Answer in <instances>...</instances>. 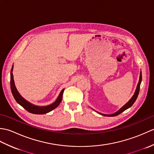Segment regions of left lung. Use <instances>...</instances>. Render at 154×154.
I'll return each instance as SVG.
<instances>
[{"label": "left lung", "instance_id": "1", "mask_svg": "<svg viewBox=\"0 0 154 154\" xmlns=\"http://www.w3.org/2000/svg\"><path fill=\"white\" fill-rule=\"evenodd\" d=\"M141 82H142V72H140V79H139V82L138 83V85H137V87H136V91L134 94V95L132 96V97L130 99V100L125 105H124L122 108L120 110H119L117 111V112H116L114 114H102V113H99L100 114H101V115H103V116H117L119 115V114H120V113H122V112H124V110H126L128 109V108L131 107L132 106V104L134 103V102L136 101L137 97H138V94H139V91H140V84H141Z\"/></svg>", "mask_w": 154, "mask_h": 154}]
</instances>
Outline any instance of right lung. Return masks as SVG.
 Returning <instances> with one entry per match:
<instances>
[{
    "label": "right lung",
    "mask_w": 154,
    "mask_h": 154,
    "mask_svg": "<svg viewBox=\"0 0 154 154\" xmlns=\"http://www.w3.org/2000/svg\"><path fill=\"white\" fill-rule=\"evenodd\" d=\"M12 70H13V65L11 71V89L12 95L14 97L16 102H17L20 105H21L24 109L28 111L29 112L35 114H46L49 112H50V111L53 110L54 109H55V108H56L59 104H60V103L62 100V97H63L64 89L61 90V93H60V94H59L56 100H55L54 103L50 104V105L40 106L34 105V104L29 103L28 101L24 99V98L20 94V93L18 92L17 89H16L15 84H14V79H13Z\"/></svg>",
    "instance_id": "add662e5"
}]
</instances>
